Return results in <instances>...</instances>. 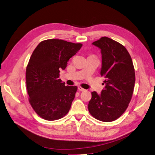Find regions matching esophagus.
Instances as JSON below:
<instances>
[{
    "mask_svg": "<svg viewBox=\"0 0 155 155\" xmlns=\"http://www.w3.org/2000/svg\"><path fill=\"white\" fill-rule=\"evenodd\" d=\"M78 90L79 91H85L86 90H85V89H84V88H83L82 87H78Z\"/></svg>",
    "mask_w": 155,
    "mask_h": 155,
    "instance_id": "obj_1",
    "label": "esophagus"
}]
</instances>
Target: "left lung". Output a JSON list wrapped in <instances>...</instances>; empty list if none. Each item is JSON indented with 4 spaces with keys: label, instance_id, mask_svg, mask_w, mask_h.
<instances>
[{
    "label": "left lung",
    "instance_id": "obj_1",
    "mask_svg": "<svg viewBox=\"0 0 155 155\" xmlns=\"http://www.w3.org/2000/svg\"><path fill=\"white\" fill-rule=\"evenodd\" d=\"M92 45L101 50L100 74L105 78V88L101 94L92 92L88 109L94 118L109 122L118 119L129 106L135 83L134 68L128 51L118 42L102 37Z\"/></svg>",
    "mask_w": 155,
    "mask_h": 155
}]
</instances>
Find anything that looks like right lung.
Masks as SVG:
<instances>
[{
  "label": "right lung",
  "mask_w": 155,
  "mask_h": 155,
  "mask_svg": "<svg viewBox=\"0 0 155 155\" xmlns=\"http://www.w3.org/2000/svg\"><path fill=\"white\" fill-rule=\"evenodd\" d=\"M82 45L52 39L41 41L33 51L26 70V89L31 106L42 118L54 121L68 112L78 87L65 86L59 72Z\"/></svg>",
  "instance_id": "add662e5"
}]
</instances>
